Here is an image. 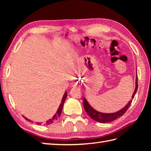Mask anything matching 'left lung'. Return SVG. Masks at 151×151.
Masks as SVG:
<instances>
[{
    "label": "left lung",
    "mask_w": 151,
    "mask_h": 151,
    "mask_svg": "<svg viewBox=\"0 0 151 151\" xmlns=\"http://www.w3.org/2000/svg\"><path fill=\"white\" fill-rule=\"evenodd\" d=\"M137 88H138V84H137V74L136 73V89L134 91V93L132 95V99H133L134 96L136 95V93L137 90ZM132 99L130 100L129 103H128L126 106L124 107L123 109H121L119 111H118L117 112H115V113H112V114H105V113H101V112L97 111V110H95L94 108H93L89 104L88 102V101H86V99L84 98V108L85 109L86 111L87 112V114L90 117L93 119L99 122V123H110V122H111L112 121H114L116 119L120 117L122 115H124L125 112L127 111V110L129 109V106H130L131 103L132 102Z\"/></svg>",
    "instance_id": "left-lung-1"
}]
</instances>
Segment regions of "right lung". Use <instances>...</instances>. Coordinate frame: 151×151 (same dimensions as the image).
I'll list each match as a JSON object with an SVG mask.
<instances>
[{"mask_svg":"<svg viewBox=\"0 0 151 151\" xmlns=\"http://www.w3.org/2000/svg\"><path fill=\"white\" fill-rule=\"evenodd\" d=\"M67 93L65 92V93H64V95H63V98H62V102H61V104H60V106H59L58 109V111H57V112H56V114L55 115H54L52 118L50 119H49L48 121H47L45 122V123H43L44 124H49L52 123L53 122H54L56 120H57L58 118V117L60 116L61 113H62V108H63V104H64V102H65V101L66 97H67ZM24 119H27V121H31L30 120L26 118V117H24ZM37 124H41L42 123H37Z\"/></svg>","mask_w":151,"mask_h":151,"instance_id":"add662e5","label":"right lung"}]
</instances>
